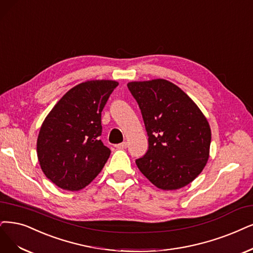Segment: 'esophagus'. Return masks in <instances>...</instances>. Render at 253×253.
Returning a JSON list of instances; mask_svg holds the SVG:
<instances>
[{"mask_svg":"<svg viewBox=\"0 0 253 253\" xmlns=\"http://www.w3.org/2000/svg\"><path fill=\"white\" fill-rule=\"evenodd\" d=\"M127 143L126 142H123V143H121V144H118V145H116V147L118 148V149H126L127 148Z\"/></svg>","mask_w":253,"mask_h":253,"instance_id":"1","label":"esophagus"}]
</instances>
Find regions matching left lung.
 <instances>
[{
  "instance_id": "obj_1",
  "label": "left lung",
  "mask_w": 253,
  "mask_h": 253,
  "mask_svg": "<svg viewBox=\"0 0 253 253\" xmlns=\"http://www.w3.org/2000/svg\"><path fill=\"white\" fill-rule=\"evenodd\" d=\"M149 136L147 153L136 166L158 189L183 188L197 177L210 157L208 119L176 84L166 79L131 81Z\"/></svg>"
}]
</instances>
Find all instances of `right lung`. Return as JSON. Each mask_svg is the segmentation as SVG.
<instances>
[{
  "instance_id": "right-lung-1",
  "label": "right lung",
  "mask_w": 253,
  "mask_h": 253,
  "mask_svg": "<svg viewBox=\"0 0 253 253\" xmlns=\"http://www.w3.org/2000/svg\"><path fill=\"white\" fill-rule=\"evenodd\" d=\"M115 80H87L71 88L45 117L36 151L45 177L58 188L79 191L102 171L110 155L103 145L101 112Z\"/></svg>"
}]
</instances>
